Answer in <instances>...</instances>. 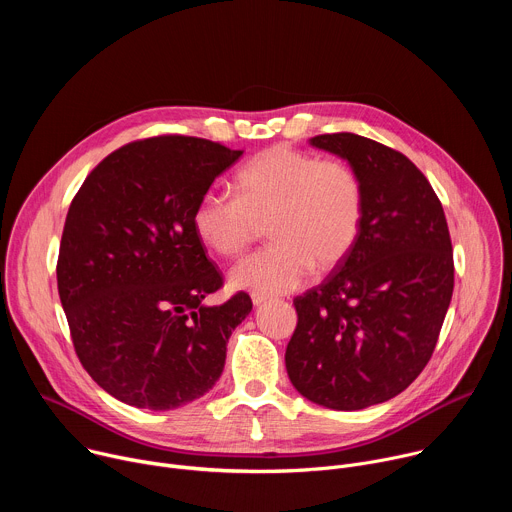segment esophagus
<instances>
[{"instance_id": "obj_1", "label": "esophagus", "mask_w": 512, "mask_h": 512, "mask_svg": "<svg viewBox=\"0 0 512 512\" xmlns=\"http://www.w3.org/2000/svg\"><path fill=\"white\" fill-rule=\"evenodd\" d=\"M251 300H253V304H255V306H261V304H265V302H267V296H265V294H257V291H253V294H251Z\"/></svg>"}]
</instances>
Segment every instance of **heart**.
Instances as JSON below:
<instances>
[{
    "label": "heart",
    "instance_id": "obj_1",
    "mask_svg": "<svg viewBox=\"0 0 512 512\" xmlns=\"http://www.w3.org/2000/svg\"><path fill=\"white\" fill-rule=\"evenodd\" d=\"M237 196L204 192L192 212L198 239L223 257L241 255L267 225L273 241L231 269V285L285 294L312 273L338 265L358 241L364 188L342 160H320L289 145L255 156L235 178Z\"/></svg>",
    "mask_w": 512,
    "mask_h": 512
}]
</instances>
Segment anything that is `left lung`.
<instances>
[{
  "label": "left lung",
  "mask_w": 512,
  "mask_h": 512,
  "mask_svg": "<svg viewBox=\"0 0 512 512\" xmlns=\"http://www.w3.org/2000/svg\"><path fill=\"white\" fill-rule=\"evenodd\" d=\"M310 143L356 170L364 218L352 251L294 300L285 369L306 399L356 411L405 391L429 362L454 291L452 241L440 198L407 156L356 133Z\"/></svg>",
  "instance_id": "left-lung-1"
}]
</instances>
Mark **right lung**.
Wrapping results in <instances>:
<instances>
[{
  "label": "right lung",
  "mask_w": 512,
  "mask_h": 512,
  "mask_svg": "<svg viewBox=\"0 0 512 512\" xmlns=\"http://www.w3.org/2000/svg\"><path fill=\"white\" fill-rule=\"evenodd\" d=\"M243 150L188 135L131 141L83 182L66 214L58 296L75 352L115 399L182 407L221 377L227 342L253 304L223 287L192 227L198 198Z\"/></svg>",
  "instance_id": "obj_1"
}]
</instances>
